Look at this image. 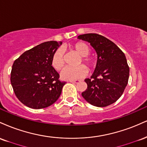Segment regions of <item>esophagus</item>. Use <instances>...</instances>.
<instances>
[{
    "mask_svg": "<svg viewBox=\"0 0 147 147\" xmlns=\"http://www.w3.org/2000/svg\"><path fill=\"white\" fill-rule=\"evenodd\" d=\"M70 82H72V83H79L80 82V80H70Z\"/></svg>",
    "mask_w": 147,
    "mask_h": 147,
    "instance_id": "34e87169",
    "label": "esophagus"
}]
</instances>
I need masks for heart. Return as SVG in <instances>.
Listing matches in <instances>:
<instances>
[{
	"label": "heart",
	"mask_w": 147,
	"mask_h": 147,
	"mask_svg": "<svg viewBox=\"0 0 147 147\" xmlns=\"http://www.w3.org/2000/svg\"><path fill=\"white\" fill-rule=\"evenodd\" d=\"M71 49L81 56L79 65L83 63L89 69L94 66V60L88 55L90 53L89 45L83 41H79L71 45ZM64 51L59 48L55 51L51 58V65L55 69L60 71L64 66ZM87 74V69L83 65L77 67H65L60 74L61 78L65 80H74L82 78Z\"/></svg>",
	"instance_id": "b5f03b06"
}]
</instances>
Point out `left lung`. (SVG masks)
Wrapping results in <instances>:
<instances>
[{
	"label": "left lung",
	"instance_id": "8db88e82",
	"mask_svg": "<svg viewBox=\"0 0 147 147\" xmlns=\"http://www.w3.org/2000/svg\"><path fill=\"white\" fill-rule=\"evenodd\" d=\"M78 38L90 43L98 55L94 74L84 80L87 89L82 93V97L98 107L113 104L128 84L129 67L125 53L114 42L99 34H85Z\"/></svg>",
	"mask_w": 147,
	"mask_h": 147
}]
</instances>
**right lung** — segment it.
Segmentation results:
<instances>
[{
    "label": "right lung",
    "mask_w": 147,
    "mask_h": 147,
    "mask_svg": "<svg viewBox=\"0 0 147 147\" xmlns=\"http://www.w3.org/2000/svg\"><path fill=\"white\" fill-rule=\"evenodd\" d=\"M62 42L48 41L27 50L12 65L11 84L18 99L29 108L49 107L60 97L66 82L51 66V58Z\"/></svg>",
    "instance_id": "obj_1"
}]
</instances>
